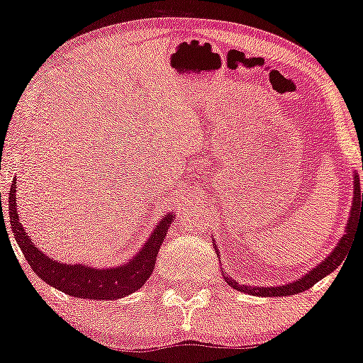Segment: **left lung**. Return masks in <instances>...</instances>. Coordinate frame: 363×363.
<instances>
[{
  "mask_svg": "<svg viewBox=\"0 0 363 363\" xmlns=\"http://www.w3.org/2000/svg\"><path fill=\"white\" fill-rule=\"evenodd\" d=\"M353 182H355V186H353V203H352V211H350V218L347 223V230H345V235L341 237L340 242L336 244L335 251L329 254V256L323 262H319L315 268H312L309 273L303 274V277L298 278L297 281L286 283V285H280V286L240 285V283L232 280V278L227 277V274H223L225 281H227L232 289L244 291V294L256 295V297H286V295L302 294V291L309 290L312 285H315L319 280H323L326 274L335 272L341 262H345L348 245H350V242H352L353 235H355L357 222L358 220H362L363 222V193L360 191V179H358L357 174H355V179H353ZM215 249H216V244H215Z\"/></svg>",
  "mask_w": 363,
  "mask_h": 363,
  "instance_id": "8db88e82",
  "label": "left lung"
}]
</instances>
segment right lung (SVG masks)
<instances>
[{
	"label": "right lung",
	"mask_w": 363,
	"mask_h": 363,
	"mask_svg": "<svg viewBox=\"0 0 363 363\" xmlns=\"http://www.w3.org/2000/svg\"><path fill=\"white\" fill-rule=\"evenodd\" d=\"M15 181L16 179H13V184L8 193V213H10L11 232H13L16 244L22 249L30 268L40 280H44L54 289L72 295V297L90 298V301H118L145 285V281L155 269L158 249L167 235L169 225L172 223V213L164 215V218L153 228L152 235L148 237L141 251L126 264L102 269L91 268L89 264H66V262L51 259L48 254L39 251L30 237L27 235V232L23 230L18 213H16Z\"/></svg>",
	"instance_id": "1"
}]
</instances>
